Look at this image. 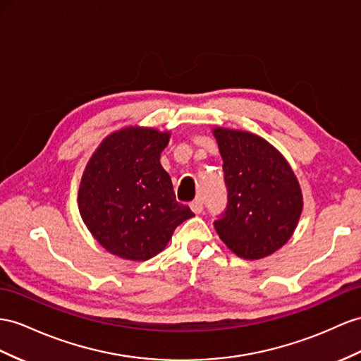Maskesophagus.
I'll return each instance as SVG.
<instances>
[{"label":"esophagus","mask_w":361,"mask_h":361,"mask_svg":"<svg viewBox=\"0 0 361 361\" xmlns=\"http://www.w3.org/2000/svg\"><path fill=\"white\" fill-rule=\"evenodd\" d=\"M190 209H192V212L193 214H201L202 212V200L201 198H197L195 201H192L190 202Z\"/></svg>","instance_id":"obj_1"}]
</instances>
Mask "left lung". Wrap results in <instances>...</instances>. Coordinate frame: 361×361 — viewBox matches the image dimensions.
Instances as JSON below:
<instances>
[{
  "label": "left lung",
  "mask_w": 361,
  "mask_h": 361,
  "mask_svg": "<svg viewBox=\"0 0 361 361\" xmlns=\"http://www.w3.org/2000/svg\"><path fill=\"white\" fill-rule=\"evenodd\" d=\"M228 192L215 228L243 259H262L286 244L302 214L299 181L285 157L262 137L215 128Z\"/></svg>",
  "instance_id": "obj_1"
}]
</instances>
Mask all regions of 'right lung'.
<instances>
[{
	"label": "right lung",
	"mask_w": 361,
	"mask_h": 361,
	"mask_svg": "<svg viewBox=\"0 0 361 361\" xmlns=\"http://www.w3.org/2000/svg\"><path fill=\"white\" fill-rule=\"evenodd\" d=\"M171 133L128 126L109 134L92 154L78 193L80 216L106 252L147 261L168 245L193 212L175 200L160 154Z\"/></svg>",
	"instance_id": "1"
}]
</instances>
